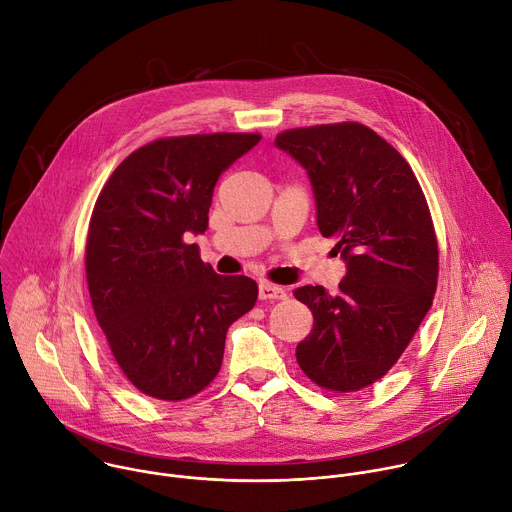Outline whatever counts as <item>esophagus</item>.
<instances>
[{
    "instance_id": "34e87169",
    "label": "esophagus",
    "mask_w": 512,
    "mask_h": 512,
    "mask_svg": "<svg viewBox=\"0 0 512 512\" xmlns=\"http://www.w3.org/2000/svg\"><path fill=\"white\" fill-rule=\"evenodd\" d=\"M259 298L261 300H285L287 298V291L283 287H279V285L261 281L259 283Z\"/></svg>"
}]
</instances>
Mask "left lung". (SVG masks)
I'll use <instances>...</instances> for the list:
<instances>
[{"mask_svg": "<svg viewBox=\"0 0 512 512\" xmlns=\"http://www.w3.org/2000/svg\"><path fill=\"white\" fill-rule=\"evenodd\" d=\"M275 145L306 170L318 229L346 265L336 296L296 289L314 314L298 364L324 389L358 391L393 367L431 308L437 243L425 196L405 158L360 123L289 129Z\"/></svg>", "mask_w": 512, "mask_h": 512, "instance_id": "left-lung-1", "label": "left lung"}]
</instances>
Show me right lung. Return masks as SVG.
Masks as SVG:
<instances>
[{
  "label": "right lung",
  "instance_id": "right-lung-1",
  "mask_svg": "<svg viewBox=\"0 0 512 512\" xmlns=\"http://www.w3.org/2000/svg\"><path fill=\"white\" fill-rule=\"evenodd\" d=\"M257 133L156 139L127 156L101 190L87 237L93 310L125 377L182 401L221 369L229 326L257 302V283L218 275L188 235L208 229L214 184Z\"/></svg>",
  "mask_w": 512,
  "mask_h": 512
}]
</instances>
